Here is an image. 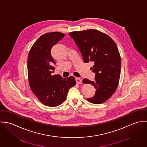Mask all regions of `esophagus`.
<instances>
[{
  "label": "esophagus",
  "instance_id": "1",
  "mask_svg": "<svg viewBox=\"0 0 147 147\" xmlns=\"http://www.w3.org/2000/svg\"><path fill=\"white\" fill-rule=\"evenodd\" d=\"M76 82L78 84H82V80L79 78H76Z\"/></svg>",
  "mask_w": 147,
  "mask_h": 147
}]
</instances>
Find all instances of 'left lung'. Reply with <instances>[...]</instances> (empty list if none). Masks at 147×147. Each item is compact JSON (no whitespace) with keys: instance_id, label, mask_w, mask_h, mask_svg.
I'll return each mask as SVG.
<instances>
[{"instance_id":"1","label":"left lung","mask_w":147,"mask_h":147,"mask_svg":"<svg viewBox=\"0 0 147 147\" xmlns=\"http://www.w3.org/2000/svg\"><path fill=\"white\" fill-rule=\"evenodd\" d=\"M69 35L78 46L84 62L94 63L91 69L96 74L94 80H83L84 84H92L96 89L94 96L87 100L95 104L105 102L119 84L121 59L117 45L107 34L96 29L72 32Z\"/></svg>"}]
</instances>
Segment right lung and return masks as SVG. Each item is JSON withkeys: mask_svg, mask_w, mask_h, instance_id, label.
<instances>
[{"mask_svg": "<svg viewBox=\"0 0 147 147\" xmlns=\"http://www.w3.org/2000/svg\"><path fill=\"white\" fill-rule=\"evenodd\" d=\"M64 36L63 33H46L31 47L28 57V81L31 90L43 105H60L65 101L68 90L76 84L73 76L63 79L60 75H51L55 62L51 55L53 46Z\"/></svg>", "mask_w": 147, "mask_h": 147, "instance_id": "obj_1", "label": "right lung"}]
</instances>
